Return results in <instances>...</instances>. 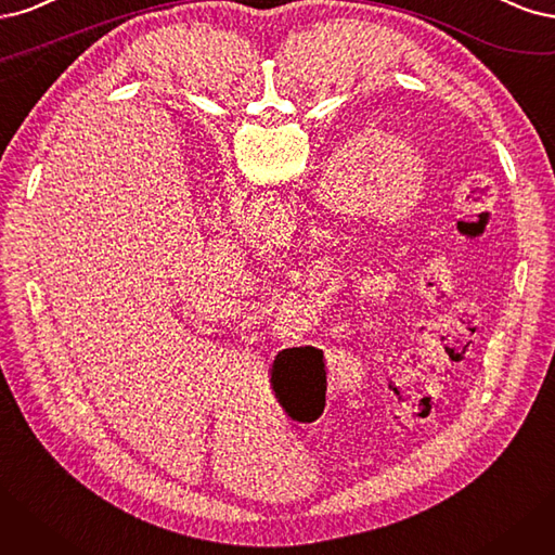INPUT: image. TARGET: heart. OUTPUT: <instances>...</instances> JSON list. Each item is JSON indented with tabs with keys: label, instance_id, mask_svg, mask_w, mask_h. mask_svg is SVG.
Instances as JSON below:
<instances>
[{
	"label": "heart",
	"instance_id": "1",
	"mask_svg": "<svg viewBox=\"0 0 555 555\" xmlns=\"http://www.w3.org/2000/svg\"><path fill=\"white\" fill-rule=\"evenodd\" d=\"M410 177H413L415 180V184H417V189H420V182H422V168H420V164L415 160V166H413V170H410Z\"/></svg>",
	"mask_w": 555,
	"mask_h": 555
}]
</instances>
